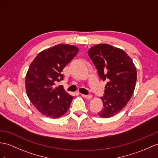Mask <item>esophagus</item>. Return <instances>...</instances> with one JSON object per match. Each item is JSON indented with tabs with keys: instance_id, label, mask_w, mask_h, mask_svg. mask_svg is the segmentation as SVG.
I'll return each mask as SVG.
<instances>
[{
	"instance_id": "1",
	"label": "esophagus",
	"mask_w": 158,
	"mask_h": 158,
	"mask_svg": "<svg viewBox=\"0 0 158 158\" xmlns=\"http://www.w3.org/2000/svg\"><path fill=\"white\" fill-rule=\"evenodd\" d=\"M81 96H82L83 98H86V99H87V100H90V99H91V98H92V96H91V95H84V94H81Z\"/></svg>"
}]
</instances>
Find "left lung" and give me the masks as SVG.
I'll use <instances>...</instances> for the list:
<instances>
[{"label":"left lung","instance_id":"8db88e82","mask_svg":"<svg viewBox=\"0 0 158 158\" xmlns=\"http://www.w3.org/2000/svg\"><path fill=\"white\" fill-rule=\"evenodd\" d=\"M88 55L97 69L100 78L106 81L104 108L98 112L102 118L119 113L133 96L137 81V70L133 60L122 49L107 44L91 47Z\"/></svg>","mask_w":158,"mask_h":158}]
</instances>
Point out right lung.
Masks as SVG:
<instances>
[{"label": "right lung", "mask_w": 158, "mask_h": 158, "mask_svg": "<svg viewBox=\"0 0 158 158\" xmlns=\"http://www.w3.org/2000/svg\"><path fill=\"white\" fill-rule=\"evenodd\" d=\"M79 48L69 44H58L40 52L29 66L25 77L27 95L36 109L51 118L63 116L70 107L73 97L62 85V71L73 59Z\"/></svg>", "instance_id": "add662e5"}]
</instances>
